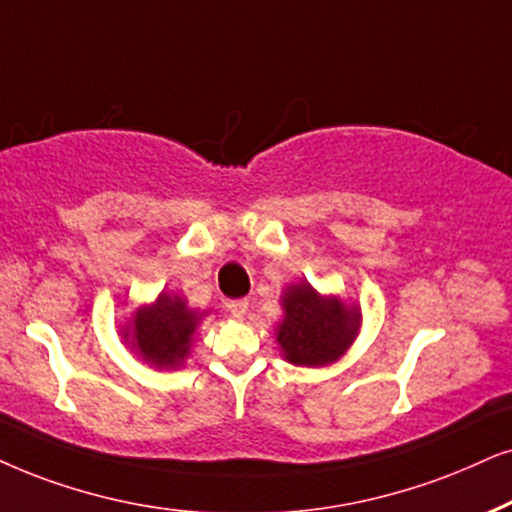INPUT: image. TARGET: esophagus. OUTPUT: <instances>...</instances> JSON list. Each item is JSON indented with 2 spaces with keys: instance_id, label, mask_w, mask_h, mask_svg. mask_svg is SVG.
Listing matches in <instances>:
<instances>
[{
  "instance_id": "34e87169",
  "label": "esophagus",
  "mask_w": 512,
  "mask_h": 512,
  "mask_svg": "<svg viewBox=\"0 0 512 512\" xmlns=\"http://www.w3.org/2000/svg\"><path fill=\"white\" fill-rule=\"evenodd\" d=\"M248 300H231L229 304H226V309H229V314L234 316V319H243L245 314H248Z\"/></svg>"
}]
</instances>
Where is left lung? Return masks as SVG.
Segmentation results:
<instances>
[{"mask_svg": "<svg viewBox=\"0 0 512 512\" xmlns=\"http://www.w3.org/2000/svg\"><path fill=\"white\" fill-rule=\"evenodd\" d=\"M286 319L278 326V345L290 364L323 366L340 357L359 331L361 316L338 297H321L309 283L283 295Z\"/></svg>", "mask_w": 512, "mask_h": 512, "instance_id": "8db88e82", "label": "left lung"}]
</instances>
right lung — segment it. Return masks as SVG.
Returning a JSON list of instances; mask_svg holds the SVG:
<instances>
[{
    "mask_svg": "<svg viewBox=\"0 0 512 512\" xmlns=\"http://www.w3.org/2000/svg\"><path fill=\"white\" fill-rule=\"evenodd\" d=\"M198 321L179 295L160 293L155 304L139 309L125 338H132L141 357L155 366H177L189 354Z\"/></svg>",
    "mask_w": 512,
    "mask_h": 512,
    "instance_id": "add662e5",
    "label": "right lung"
}]
</instances>
